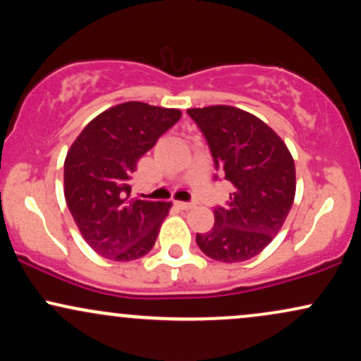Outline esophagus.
Masks as SVG:
<instances>
[{"mask_svg":"<svg viewBox=\"0 0 361 361\" xmlns=\"http://www.w3.org/2000/svg\"><path fill=\"white\" fill-rule=\"evenodd\" d=\"M175 205L180 210H190V209H193V207H195L193 204H190V202H175Z\"/></svg>","mask_w":361,"mask_h":361,"instance_id":"obj_1","label":"esophagus"}]
</instances>
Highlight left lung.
I'll return each instance as SVG.
<instances>
[{
	"instance_id": "obj_1",
	"label": "left lung",
	"mask_w": 361,
	"mask_h": 361,
	"mask_svg": "<svg viewBox=\"0 0 361 361\" xmlns=\"http://www.w3.org/2000/svg\"><path fill=\"white\" fill-rule=\"evenodd\" d=\"M215 168L234 185L227 207H215L214 227L197 234L209 258L239 263L259 255L279 234L295 197V164L276 132L241 109H190Z\"/></svg>"
}]
</instances>
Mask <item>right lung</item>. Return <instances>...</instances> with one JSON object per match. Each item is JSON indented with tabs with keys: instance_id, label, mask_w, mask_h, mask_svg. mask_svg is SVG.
Segmentation results:
<instances>
[{
	"instance_id": "1",
	"label": "right lung",
	"mask_w": 361,
	"mask_h": 361,
	"mask_svg": "<svg viewBox=\"0 0 361 361\" xmlns=\"http://www.w3.org/2000/svg\"><path fill=\"white\" fill-rule=\"evenodd\" d=\"M176 109L127 102L82 128L64 161V197L85 241L103 258L132 261L154 246L171 202L130 197L137 161L180 120Z\"/></svg>"
}]
</instances>
